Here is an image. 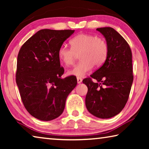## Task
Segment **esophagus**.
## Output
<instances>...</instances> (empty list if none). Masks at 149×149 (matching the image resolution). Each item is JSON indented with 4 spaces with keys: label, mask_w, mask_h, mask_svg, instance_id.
I'll return each instance as SVG.
<instances>
[{
    "label": "esophagus",
    "mask_w": 149,
    "mask_h": 149,
    "mask_svg": "<svg viewBox=\"0 0 149 149\" xmlns=\"http://www.w3.org/2000/svg\"><path fill=\"white\" fill-rule=\"evenodd\" d=\"M77 84H81V83L82 82V79L79 77H77Z\"/></svg>",
    "instance_id": "obj_1"
}]
</instances>
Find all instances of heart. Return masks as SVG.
<instances>
[{"mask_svg":"<svg viewBox=\"0 0 149 149\" xmlns=\"http://www.w3.org/2000/svg\"><path fill=\"white\" fill-rule=\"evenodd\" d=\"M71 47L62 45L59 48L58 55L60 61L68 66L73 64L79 54L80 61L70 70L68 74L77 77H83L95 67H100L108 56L107 42L101 37L89 33H81L70 40Z\"/></svg>","mask_w":149,"mask_h":149,"instance_id":"heart-1","label":"heart"}]
</instances>
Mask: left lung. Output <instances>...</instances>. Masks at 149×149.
I'll list each match as a JSON object with an SVG mask.
<instances>
[{
	"instance_id": "1",
	"label": "left lung",
	"mask_w": 149,
	"mask_h": 149,
	"mask_svg": "<svg viewBox=\"0 0 149 149\" xmlns=\"http://www.w3.org/2000/svg\"><path fill=\"white\" fill-rule=\"evenodd\" d=\"M97 30L105 37L108 56L102 66L83 83L88 88L87 109L95 116L107 119L119 114L129 99L133 80L132 53L127 42L114 29Z\"/></svg>"
}]
</instances>
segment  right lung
<instances>
[{
  "label": "right lung",
  "instance_id": "right-lung-1",
  "mask_svg": "<svg viewBox=\"0 0 149 149\" xmlns=\"http://www.w3.org/2000/svg\"><path fill=\"white\" fill-rule=\"evenodd\" d=\"M74 30L41 29L20 49L16 81L22 102L32 116L50 121L64 111L68 96L77 85L74 75L61 78L64 69L58 55Z\"/></svg>",
  "mask_w": 149,
  "mask_h": 149
}]
</instances>
